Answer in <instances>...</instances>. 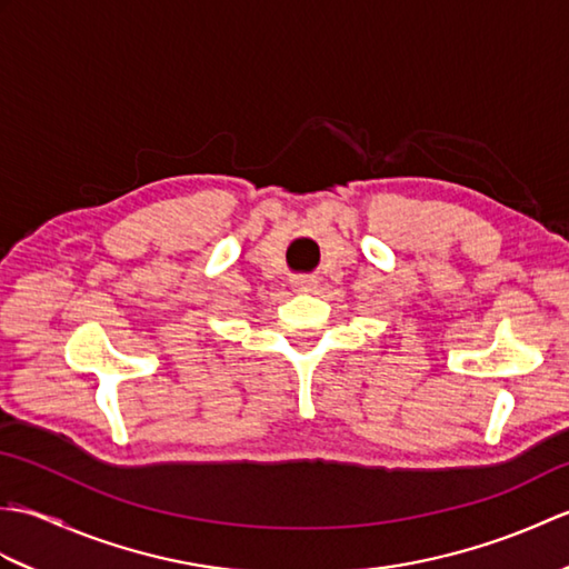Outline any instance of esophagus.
I'll return each mask as SVG.
<instances>
[{
    "label": "esophagus",
    "mask_w": 569,
    "mask_h": 569,
    "mask_svg": "<svg viewBox=\"0 0 569 569\" xmlns=\"http://www.w3.org/2000/svg\"><path fill=\"white\" fill-rule=\"evenodd\" d=\"M316 278H310V276H296V278H291V286H293V291H298V293H308V291H312V288H316Z\"/></svg>",
    "instance_id": "34e87169"
}]
</instances>
